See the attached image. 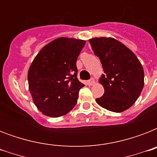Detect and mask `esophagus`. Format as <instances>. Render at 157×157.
Here are the masks:
<instances>
[{
    "instance_id": "34e87169",
    "label": "esophagus",
    "mask_w": 157,
    "mask_h": 157,
    "mask_svg": "<svg viewBox=\"0 0 157 157\" xmlns=\"http://www.w3.org/2000/svg\"><path fill=\"white\" fill-rule=\"evenodd\" d=\"M94 83H95V81H94V78H91L90 81H87V85L88 86H93V85H94Z\"/></svg>"
}]
</instances>
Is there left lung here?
I'll return each instance as SVG.
<instances>
[{"instance_id":"left-lung-1","label":"left lung","mask_w":157,"mask_h":157,"mask_svg":"<svg viewBox=\"0 0 157 157\" xmlns=\"http://www.w3.org/2000/svg\"><path fill=\"white\" fill-rule=\"evenodd\" d=\"M89 41L104 71L98 80L104 94L96 102L111 112H124L136 102L144 89L141 63L129 48L114 38L94 37Z\"/></svg>"}]
</instances>
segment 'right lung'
I'll list each match as a JSON object with an SVG mask.
<instances>
[{
	"label": "right lung",
	"mask_w": 157,
	"mask_h": 157,
	"mask_svg": "<svg viewBox=\"0 0 157 157\" xmlns=\"http://www.w3.org/2000/svg\"><path fill=\"white\" fill-rule=\"evenodd\" d=\"M85 44L75 38H57L35 57L28 69V88L42 114L59 117L76 106L85 86L76 77V60Z\"/></svg>",
	"instance_id": "obj_1"
}]
</instances>
